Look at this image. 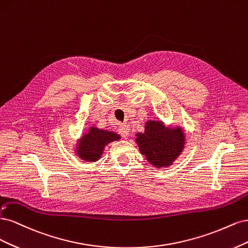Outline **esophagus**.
<instances>
[{
  "mask_svg": "<svg viewBox=\"0 0 248 248\" xmlns=\"http://www.w3.org/2000/svg\"><path fill=\"white\" fill-rule=\"evenodd\" d=\"M118 132L121 133V135L123 136L124 138H127L129 137V132H130V127L127 124H121L119 125V129H118Z\"/></svg>",
  "mask_w": 248,
  "mask_h": 248,
  "instance_id": "esophagus-1",
  "label": "esophagus"
}]
</instances>
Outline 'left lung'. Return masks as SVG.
I'll return each mask as SVG.
<instances>
[{"instance_id":"1","label":"left lung","mask_w":248,"mask_h":248,"mask_svg":"<svg viewBox=\"0 0 248 248\" xmlns=\"http://www.w3.org/2000/svg\"><path fill=\"white\" fill-rule=\"evenodd\" d=\"M135 141L149 164L159 169L171 166L182 154L186 134L181 126H167L156 119L147 121L144 132L136 134Z\"/></svg>"}]
</instances>
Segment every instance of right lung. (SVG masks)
Wrapping results in <instances>:
<instances>
[{"label":"right lung","mask_w":248,"mask_h":248,"mask_svg":"<svg viewBox=\"0 0 248 248\" xmlns=\"http://www.w3.org/2000/svg\"><path fill=\"white\" fill-rule=\"evenodd\" d=\"M119 139H121V135L117 133L99 129L93 125L89 127L81 137L77 139L74 151L82 161L94 163L101 158L106 145Z\"/></svg>","instance_id":"1"}]
</instances>
